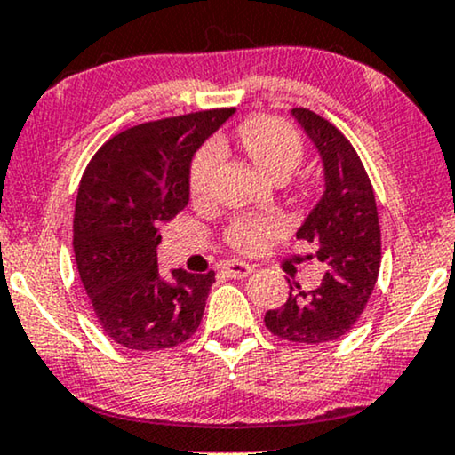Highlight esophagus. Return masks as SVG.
Instances as JSON below:
<instances>
[{"label":"esophagus","instance_id":"1","mask_svg":"<svg viewBox=\"0 0 455 455\" xmlns=\"http://www.w3.org/2000/svg\"><path fill=\"white\" fill-rule=\"evenodd\" d=\"M223 271H226V275H229V278H249V275L255 271V267L249 263H242V261H228L223 263Z\"/></svg>","mask_w":455,"mask_h":455}]
</instances>
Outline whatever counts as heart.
I'll return each mask as SVG.
<instances>
[{
    "label": "heart",
    "instance_id": "heart-1",
    "mask_svg": "<svg viewBox=\"0 0 455 455\" xmlns=\"http://www.w3.org/2000/svg\"><path fill=\"white\" fill-rule=\"evenodd\" d=\"M240 141L249 156L271 180H288L305 156L300 133L291 123L278 116L259 115L240 127ZM223 163L220 141L211 140L198 148L190 164L188 188L196 204H206L215 198L217 181ZM288 223L280 215H240L229 221L223 238L234 251L257 255L286 234Z\"/></svg>",
    "mask_w": 455,
    "mask_h": 455
}]
</instances>
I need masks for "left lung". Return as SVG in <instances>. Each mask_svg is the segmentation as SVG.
Listing matches in <instances>:
<instances>
[{
    "instance_id": "1",
    "label": "left lung",
    "mask_w": 455,
    "mask_h": 455,
    "mask_svg": "<svg viewBox=\"0 0 455 455\" xmlns=\"http://www.w3.org/2000/svg\"><path fill=\"white\" fill-rule=\"evenodd\" d=\"M292 115L314 140L326 171V192L297 232L315 242V259L326 271L314 291L292 280L286 303L265 314V326L291 343L322 345L355 326L374 291L382 259L379 209L362 158L345 133L309 108H292Z\"/></svg>"
}]
</instances>
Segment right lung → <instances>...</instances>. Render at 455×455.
<instances>
[{
	"label": "right lung",
	"instance_id": "obj_1",
	"mask_svg": "<svg viewBox=\"0 0 455 455\" xmlns=\"http://www.w3.org/2000/svg\"><path fill=\"white\" fill-rule=\"evenodd\" d=\"M232 115L211 108L129 127L85 167L75 203V261L100 328L125 349H171L200 326L215 271L173 269V280L161 278L158 229L188 204L194 152Z\"/></svg>",
	"mask_w": 455,
	"mask_h": 455
}]
</instances>
